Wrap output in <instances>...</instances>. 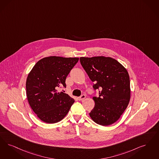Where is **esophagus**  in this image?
Listing matches in <instances>:
<instances>
[{
  "instance_id": "obj_1",
  "label": "esophagus",
  "mask_w": 159,
  "mask_h": 159,
  "mask_svg": "<svg viewBox=\"0 0 159 159\" xmlns=\"http://www.w3.org/2000/svg\"><path fill=\"white\" fill-rule=\"evenodd\" d=\"M85 98H86V96L84 95H82L78 97V100L79 101H82Z\"/></svg>"
}]
</instances>
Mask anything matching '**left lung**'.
Masks as SVG:
<instances>
[{"label": "left lung", "mask_w": 159, "mask_h": 159, "mask_svg": "<svg viewBox=\"0 0 159 159\" xmlns=\"http://www.w3.org/2000/svg\"><path fill=\"white\" fill-rule=\"evenodd\" d=\"M80 61L99 96L93 97L95 105L89 113L98 124L107 126L123 114L130 100V81L126 69L111 57H80Z\"/></svg>", "instance_id": "1"}]
</instances>
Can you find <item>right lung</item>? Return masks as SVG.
I'll list each match as a JSON object with an SVG mask.
<instances>
[{"mask_svg":"<svg viewBox=\"0 0 159 159\" xmlns=\"http://www.w3.org/2000/svg\"><path fill=\"white\" fill-rule=\"evenodd\" d=\"M79 58L50 56L39 60L27 77L26 96L29 104L38 118L48 124L62 120L75 100L64 92L66 79Z\"/></svg>","mask_w":159,"mask_h":159,"instance_id":"1","label":"right lung"}]
</instances>
